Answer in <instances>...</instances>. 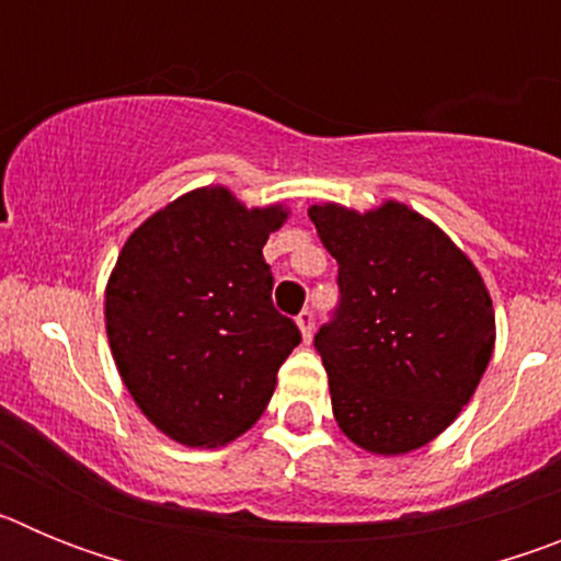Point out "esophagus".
Here are the masks:
<instances>
[{"mask_svg": "<svg viewBox=\"0 0 561 561\" xmlns=\"http://www.w3.org/2000/svg\"><path fill=\"white\" fill-rule=\"evenodd\" d=\"M297 325H300V334H304V340L309 342L311 331H314V311H311V309L300 311V314H297Z\"/></svg>", "mask_w": 561, "mask_h": 561, "instance_id": "esophagus-1", "label": "esophagus"}]
</instances>
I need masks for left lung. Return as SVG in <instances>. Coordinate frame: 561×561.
<instances>
[{
  "mask_svg": "<svg viewBox=\"0 0 561 561\" xmlns=\"http://www.w3.org/2000/svg\"><path fill=\"white\" fill-rule=\"evenodd\" d=\"M309 219L340 266V306L314 334L336 424L374 455L413 453L458 419L492 359L483 277L401 202L314 205Z\"/></svg>",
  "mask_w": 561,
  "mask_h": 561,
  "instance_id": "8db88e82",
  "label": "left lung"
}]
</instances>
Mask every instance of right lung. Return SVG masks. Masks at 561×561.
Returning <instances> with one entry per match:
<instances>
[{"mask_svg": "<svg viewBox=\"0 0 561 561\" xmlns=\"http://www.w3.org/2000/svg\"><path fill=\"white\" fill-rule=\"evenodd\" d=\"M284 205L244 207L199 187L142 221L106 286L114 365L153 427L185 447H225L275 393L300 331L272 306L264 261Z\"/></svg>", "mask_w": 561, "mask_h": 561, "instance_id": "obj_1", "label": "right lung"}]
</instances>
